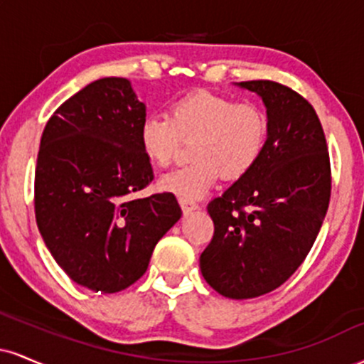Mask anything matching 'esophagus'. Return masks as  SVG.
Here are the masks:
<instances>
[{
	"mask_svg": "<svg viewBox=\"0 0 364 364\" xmlns=\"http://www.w3.org/2000/svg\"><path fill=\"white\" fill-rule=\"evenodd\" d=\"M179 205H181L183 214H190V212H193L198 208V203L193 202V200H185V198L179 200Z\"/></svg>",
	"mask_w": 364,
	"mask_h": 364,
	"instance_id": "esophagus-1",
	"label": "esophagus"
}]
</instances>
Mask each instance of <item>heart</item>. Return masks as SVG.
<instances>
[{
    "label": "heart",
    "instance_id": "b5f03b06",
    "mask_svg": "<svg viewBox=\"0 0 364 364\" xmlns=\"http://www.w3.org/2000/svg\"><path fill=\"white\" fill-rule=\"evenodd\" d=\"M269 139V116L255 102L198 90L179 99L169 116L150 114L141 121L139 140L150 164L166 168L183 144L193 161L164 174L159 188L179 200L207 195L219 178L236 181L260 161Z\"/></svg>",
    "mask_w": 364,
    "mask_h": 364
}]
</instances>
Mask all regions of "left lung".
I'll return each instance as SVG.
<instances>
[{"label":"left lung","instance_id":"1","mask_svg":"<svg viewBox=\"0 0 364 364\" xmlns=\"http://www.w3.org/2000/svg\"><path fill=\"white\" fill-rule=\"evenodd\" d=\"M240 87L265 102L269 139L257 166L207 205L214 236L200 269L219 294L250 299L282 286L310 253L332 173L323 128L303 95L272 80Z\"/></svg>","mask_w":364,"mask_h":364}]
</instances>
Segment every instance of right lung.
Returning a JSON list of instances; mask_svg holds the SVG:
<instances>
[{
    "mask_svg": "<svg viewBox=\"0 0 364 364\" xmlns=\"http://www.w3.org/2000/svg\"><path fill=\"white\" fill-rule=\"evenodd\" d=\"M144 119L145 104L127 78L107 77L63 102L41 136L37 228L66 275L95 292L139 281L181 217L171 193L132 198L154 179L139 140Z\"/></svg>",
    "mask_w": 364,
    "mask_h": 364,
    "instance_id": "1",
    "label": "right lung"
}]
</instances>
